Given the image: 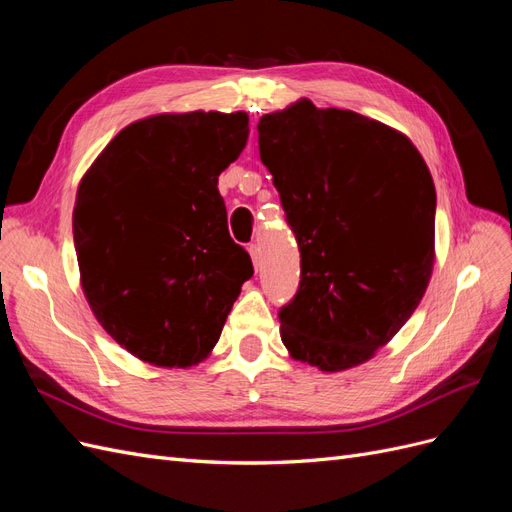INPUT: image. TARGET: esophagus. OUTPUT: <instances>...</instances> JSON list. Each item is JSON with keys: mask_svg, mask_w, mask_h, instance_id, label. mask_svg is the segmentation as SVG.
I'll use <instances>...</instances> for the list:
<instances>
[{"mask_svg": "<svg viewBox=\"0 0 512 512\" xmlns=\"http://www.w3.org/2000/svg\"><path fill=\"white\" fill-rule=\"evenodd\" d=\"M247 252H250L252 262H254V267L258 269V265H260V250H258V245H256V243H252L250 247H247Z\"/></svg>", "mask_w": 512, "mask_h": 512, "instance_id": "esophagus-1", "label": "esophagus"}]
</instances>
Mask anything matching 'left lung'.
<instances>
[{"mask_svg": "<svg viewBox=\"0 0 512 512\" xmlns=\"http://www.w3.org/2000/svg\"><path fill=\"white\" fill-rule=\"evenodd\" d=\"M301 250V284L280 312L294 361L363 365L421 303L436 262V188L410 138L382 121L301 98L258 121Z\"/></svg>", "mask_w": 512, "mask_h": 512, "instance_id": "left-lung-1", "label": "left lung"}]
</instances>
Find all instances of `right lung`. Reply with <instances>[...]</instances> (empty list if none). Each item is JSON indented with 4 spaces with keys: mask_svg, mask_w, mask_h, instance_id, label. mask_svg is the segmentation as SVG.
<instances>
[{
    "mask_svg": "<svg viewBox=\"0 0 512 512\" xmlns=\"http://www.w3.org/2000/svg\"><path fill=\"white\" fill-rule=\"evenodd\" d=\"M247 134L243 111L149 115L123 128L79 183L81 288L102 329L136 359L168 369L205 361L254 275L218 192Z\"/></svg>",
    "mask_w": 512,
    "mask_h": 512,
    "instance_id": "add662e5",
    "label": "right lung"
}]
</instances>
